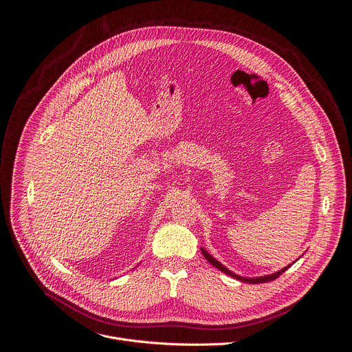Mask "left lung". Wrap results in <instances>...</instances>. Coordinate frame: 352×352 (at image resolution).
<instances>
[{"mask_svg":"<svg viewBox=\"0 0 352 352\" xmlns=\"http://www.w3.org/2000/svg\"><path fill=\"white\" fill-rule=\"evenodd\" d=\"M202 250V254H204V257L213 265V267H216L217 270H220L221 272H225V274H228V275H230V276H233V278H236V279H239V280H243V282H247V283H263V282H270V280H274V279H276L282 272H285L287 268H289L291 265H287V267H285L283 270H280V271H278V272H275V274H271V275H265V276H258V278H243V276H240V275H236V274H233L232 271H229L226 267H223L219 261H216L210 254H208L206 252V250H204V248H201Z\"/></svg>","mask_w":352,"mask_h":352,"instance_id":"8db88e82","label":"left lung"}]
</instances>
